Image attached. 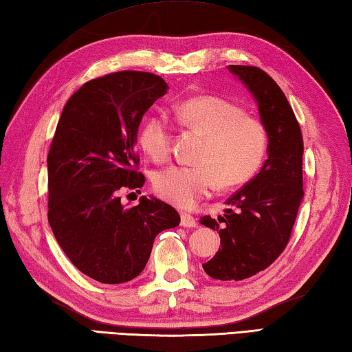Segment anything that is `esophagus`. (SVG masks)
Here are the masks:
<instances>
[{
  "mask_svg": "<svg viewBox=\"0 0 352 352\" xmlns=\"http://www.w3.org/2000/svg\"><path fill=\"white\" fill-rule=\"evenodd\" d=\"M182 226L183 227H197V221L195 218L189 215V213H182Z\"/></svg>",
  "mask_w": 352,
  "mask_h": 352,
  "instance_id": "esophagus-1",
  "label": "esophagus"
}]
</instances>
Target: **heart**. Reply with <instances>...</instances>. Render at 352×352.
Instances as JSON below:
<instances>
[{
	"label": "heart",
	"mask_w": 352,
	"mask_h": 352,
	"mask_svg": "<svg viewBox=\"0 0 352 352\" xmlns=\"http://www.w3.org/2000/svg\"><path fill=\"white\" fill-rule=\"evenodd\" d=\"M174 116L183 129L203 135V143L194 160L197 166H170L157 172L154 189L158 197L180 208H192L217 184L223 189L235 188L259 170L268 134L263 122L244 114L243 108L215 96H199L180 103ZM170 139L166 116L144 119L139 143L148 157L166 160Z\"/></svg>",
	"instance_id": "heart-1"
}]
</instances>
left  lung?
I'll list each match as a JSON object with an SVG mask.
<instances>
[{
  "mask_svg": "<svg viewBox=\"0 0 352 352\" xmlns=\"http://www.w3.org/2000/svg\"><path fill=\"white\" fill-rule=\"evenodd\" d=\"M229 72L256 100L268 158L259 174L227 199L230 209L223 217L206 215L199 223L221 238V249L203 264L204 272L213 279L243 280L272 265L292 236L304 198V140L290 103L270 76L250 65H229Z\"/></svg>",
  "mask_w": 352,
  "mask_h": 352,
  "instance_id": "left-lung-1",
  "label": "left lung"
}]
</instances>
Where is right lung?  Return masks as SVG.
<instances>
[{"instance_id": "right-lung-1", "label": "right lung", "mask_w": 352, "mask_h": 352, "mask_svg": "<svg viewBox=\"0 0 352 352\" xmlns=\"http://www.w3.org/2000/svg\"><path fill=\"white\" fill-rule=\"evenodd\" d=\"M166 91L160 76L117 72L88 80L62 109L47 157L48 223L73 265L102 284L139 276L155 236L180 224L160 199L125 208L119 197L144 183L137 131Z\"/></svg>"}]
</instances>
